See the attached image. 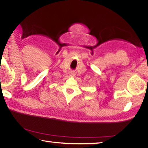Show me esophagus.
<instances>
[{"label":"esophagus","instance_id":"1","mask_svg":"<svg viewBox=\"0 0 148 148\" xmlns=\"http://www.w3.org/2000/svg\"><path fill=\"white\" fill-rule=\"evenodd\" d=\"M70 75L71 76H75V74L74 72H70Z\"/></svg>","mask_w":148,"mask_h":148}]
</instances>
